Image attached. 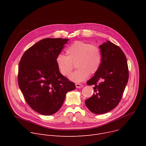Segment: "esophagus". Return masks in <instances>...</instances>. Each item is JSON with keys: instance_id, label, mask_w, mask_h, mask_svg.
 <instances>
[{"instance_id": "obj_1", "label": "esophagus", "mask_w": 146, "mask_h": 146, "mask_svg": "<svg viewBox=\"0 0 146 146\" xmlns=\"http://www.w3.org/2000/svg\"><path fill=\"white\" fill-rule=\"evenodd\" d=\"M76 87L77 88H80L82 87V85L81 84H78V83H76Z\"/></svg>"}]
</instances>
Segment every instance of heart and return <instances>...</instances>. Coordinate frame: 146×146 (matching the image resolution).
<instances>
[{
	"instance_id": "1",
	"label": "heart",
	"mask_w": 146,
	"mask_h": 146,
	"mask_svg": "<svg viewBox=\"0 0 146 146\" xmlns=\"http://www.w3.org/2000/svg\"><path fill=\"white\" fill-rule=\"evenodd\" d=\"M67 56L59 54L55 62L60 73L65 76H68L76 64L77 68L71 73L69 78L78 82L85 80L89 74L95 73L99 69L102 62V55L99 48L94 44L76 41L66 50Z\"/></svg>"
}]
</instances>
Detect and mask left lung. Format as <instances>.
<instances>
[{
    "label": "left lung",
    "instance_id": "left-lung-1",
    "mask_svg": "<svg viewBox=\"0 0 146 146\" xmlns=\"http://www.w3.org/2000/svg\"><path fill=\"white\" fill-rule=\"evenodd\" d=\"M99 48L101 65L87 82L94 86L95 93L85 101L87 108L96 114L108 113L118 105L129 78L127 58L118 46L107 41Z\"/></svg>",
    "mask_w": 146,
    "mask_h": 146
}]
</instances>
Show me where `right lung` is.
<instances>
[{
  "instance_id": "add662e5",
  "label": "right lung",
  "mask_w": 146,
  "mask_h": 146,
  "mask_svg": "<svg viewBox=\"0 0 146 146\" xmlns=\"http://www.w3.org/2000/svg\"><path fill=\"white\" fill-rule=\"evenodd\" d=\"M69 40L46 38L28 49L19 64L18 82L29 106L44 115L56 113L73 82L60 74L55 58Z\"/></svg>"
}]
</instances>
